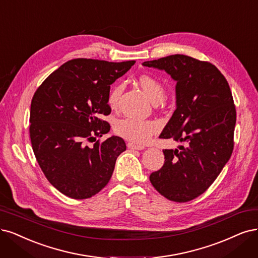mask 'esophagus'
I'll return each mask as SVG.
<instances>
[{"label":"esophagus","mask_w":258,"mask_h":258,"mask_svg":"<svg viewBox=\"0 0 258 258\" xmlns=\"http://www.w3.org/2000/svg\"><path fill=\"white\" fill-rule=\"evenodd\" d=\"M127 147L129 149H136V150H142L144 149V146L143 145H137V144H133V143H128L127 144Z\"/></svg>","instance_id":"esophagus-1"}]
</instances>
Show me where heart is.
<instances>
[{"label":"heart","mask_w":258,"mask_h":258,"mask_svg":"<svg viewBox=\"0 0 258 258\" xmlns=\"http://www.w3.org/2000/svg\"><path fill=\"white\" fill-rule=\"evenodd\" d=\"M139 84L154 103H159L165 97V87L161 81L152 76H141ZM122 93V85L118 82L114 83L108 95V103L111 106L117 104ZM159 130V123L155 120H140L131 117L118 119L114 125V131L119 137L126 139L132 143L143 144L150 137Z\"/></svg>","instance_id":"obj_1"}]
</instances>
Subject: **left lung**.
<instances>
[{"label": "left lung", "mask_w": 258, "mask_h": 258, "mask_svg": "<svg viewBox=\"0 0 258 258\" xmlns=\"http://www.w3.org/2000/svg\"><path fill=\"white\" fill-rule=\"evenodd\" d=\"M170 75L176 83V110L160 135L183 142L164 149V164L149 180L167 200L200 197L216 180L234 149L236 108L225 77L209 61L175 54L144 61Z\"/></svg>", "instance_id": "left-lung-1"}]
</instances>
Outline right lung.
<instances>
[{
	"instance_id": "add662e5",
	"label": "right lung",
	"mask_w": 258,
	"mask_h": 258,
	"mask_svg": "<svg viewBox=\"0 0 258 258\" xmlns=\"http://www.w3.org/2000/svg\"><path fill=\"white\" fill-rule=\"evenodd\" d=\"M135 60L113 63L75 58L53 72L31 102L30 138L33 152L49 182L75 200L94 197L108 184L117 157L126 150L119 137L96 138L110 131V85Z\"/></svg>"
}]
</instances>
